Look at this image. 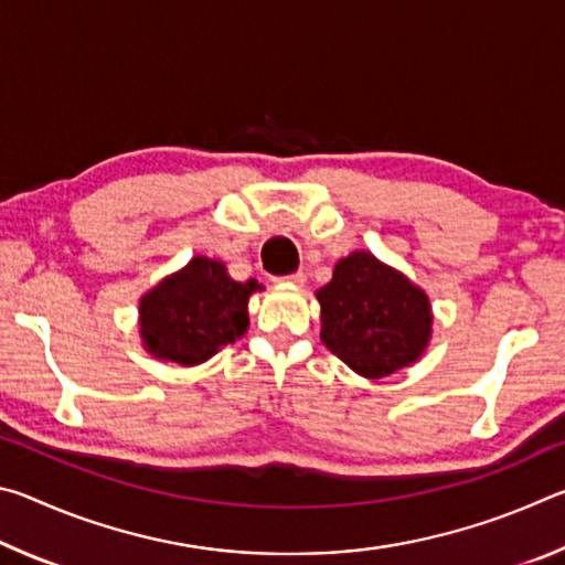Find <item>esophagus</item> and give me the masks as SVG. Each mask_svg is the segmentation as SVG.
<instances>
[{
  "mask_svg": "<svg viewBox=\"0 0 565 565\" xmlns=\"http://www.w3.org/2000/svg\"><path fill=\"white\" fill-rule=\"evenodd\" d=\"M279 281H284V284H289V286H303V281H306V276L301 274V271H296V274H289V276H281Z\"/></svg>",
  "mask_w": 565,
  "mask_h": 565,
  "instance_id": "1",
  "label": "esophagus"
}]
</instances>
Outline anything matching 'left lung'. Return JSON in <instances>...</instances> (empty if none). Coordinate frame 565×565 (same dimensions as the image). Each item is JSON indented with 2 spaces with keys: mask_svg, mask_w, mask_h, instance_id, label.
Here are the masks:
<instances>
[{
  "mask_svg": "<svg viewBox=\"0 0 565 565\" xmlns=\"http://www.w3.org/2000/svg\"><path fill=\"white\" fill-rule=\"evenodd\" d=\"M317 299L321 341L366 379L414 363L431 337L426 294L366 252L341 259Z\"/></svg>",
  "mask_w": 565,
  "mask_h": 565,
  "instance_id": "obj_1",
  "label": "left lung"
}]
</instances>
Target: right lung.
<instances>
[{"label":"right lung","instance_id":"right-lung-1","mask_svg":"<svg viewBox=\"0 0 565 565\" xmlns=\"http://www.w3.org/2000/svg\"><path fill=\"white\" fill-rule=\"evenodd\" d=\"M256 281L228 279L222 262L191 259L139 303L141 337L157 359L194 366L234 343L248 327V294Z\"/></svg>","mask_w":565,"mask_h":565}]
</instances>
